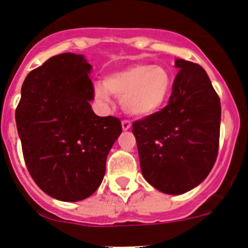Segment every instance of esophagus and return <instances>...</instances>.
Instances as JSON below:
<instances>
[{"label": "esophagus", "instance_id": "obj_1", "mask_svg": "<svg viewBox=\"0 0 248 248\" xmlns=\"http://www.w3.org/2000/svg\"><path fill=\"white\" fill-rule=\"evenodd\" d=\"M122 129L124 131H128V129H131L132 127V124L129 121H127V120H124V121H122Z\"/></svg>", "mask_w": 248, "mask_h": 248}]
</instances>
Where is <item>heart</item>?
Returning <instances> with one entry per match:
<instances>
[{
    "mask_svg": "<svg viewBox=\"0 0 248 248\" xmlns=\"http://www.w3.org/2000/svg\"><path fill=\"white\" fill-rule=\"evenodd\" d=\"M170 72L162 66L133 64L110 74L104 84L94 85V96L104 104L110 103V94L120 99L129 115L146 117L156 114L170 96Z\"/></svg>",
    "mask_w": 248,
    "mask_h": 248,
    "instance_id": "1",
    "label": "heart"
}]
</instances>
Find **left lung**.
I'll list each match as a JSON object with an SVG mask.
<instances>
[{"instance_id":"1","label":"left lung","mask_w":248,"mask_h":248,"mask_svg":"<svg viewBox=\"0 0 248 248\" xmlns=\"http://www.w3.org/2000/svg\"><path fill=\"white\" fill-rule=\"evenodd\" d=\"M168 106L133 124L140 169L166 194L186 193L211 171L218 152L221 102L202 67L182 59Z\"/></svg>"}]
</instances>
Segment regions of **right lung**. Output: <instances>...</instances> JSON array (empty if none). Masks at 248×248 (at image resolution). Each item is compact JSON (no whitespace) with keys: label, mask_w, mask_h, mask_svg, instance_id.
<instances>
[{"label":"right lung","mask_w":248,"mask_h":248,"mask_svg":"<svg viewBox=\"0 0 248 248\" xmlns=\"http://www.w3.org/2000/svg\"><path fill=\"white\" fill-rule=\"evenodd\" d=\"M92 66L84 55L50 57L27 74L16 111L25 163L39 188L61 202L93 194L106 174L121 122L97 116Z\"/></svg>","instance_id":"1"}]
</instances>
